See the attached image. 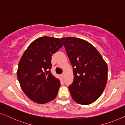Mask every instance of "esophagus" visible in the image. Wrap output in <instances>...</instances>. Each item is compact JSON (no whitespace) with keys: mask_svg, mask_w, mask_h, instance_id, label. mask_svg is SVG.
<instances>
[{"mask_svg":"<svg viewBox=\"0 0 125 125\" xmlns=\"http://www.w3.org/2000/svg\"><path fill=\"white\" fill-rule=\"evenodd\" d=\"M61 77H62V78L63 79V78H64V74H62L61 75Z\"/></svg>","mask_w":125,"mask_h":125,"instance_id":"esophagus-1","label":"esophagus"}]
</instances>
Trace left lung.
I'll use <instances>...</instances> for the list:
<instances>
[{
    "mask_svg": "<svg viewBox=\"0 0 125 125\" xmlns=\"http://www.w3.org/2000/svg\"><path fill=\"white\" fill-rule=\"evenodd\" d=\"M73 66L74 79L69 88L73 100L81 105L95 101L107 80L106 62L95 48L83 39L61 38Z\"/></svg>",
    "mask_w": 125,
    "mask_h": 125,
    "instance_id": "obj_1",
    "label": "left lung"
}]
</instances>
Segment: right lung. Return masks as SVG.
<instances>
[{
    "instance_id": "add662e5",
    "label": "right lung",
    "mask_w": 125,
    "mask_h": 125,
    "mask_svg": "<svg viewBox=\"0 0 125 125\" xmlns=\"http://www.w3.org/2000/svg\"><path fill=\"white\" fill-rule=\"evenodd\" d=\"M62 46L59 38L41 37L32 42L22 55L17 76L24 93L33 102L45 104L57 96L60 81L49 69L52 54Z\"/></svg>"
}]
</instances>
